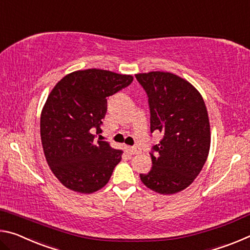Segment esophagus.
I'll list each match as a JSON object with an SVG mask.
<instances>
[{
  "mask_svg": "<svg viewBox=\"0 0 250 250\" xmlns=\"http://www.w3.org/2000/svg\"><path fill=\"white\" fill-rule=\"evenodd\" d=\"M129 151L131 154H139L141 152V149L139 146H132V147H129Z\"/></svg>",
  "mask_w": 250,
  "mask_h": 250,
  "instance_id": "obj_1",
  "label": "esophagus"
}]
</instances>
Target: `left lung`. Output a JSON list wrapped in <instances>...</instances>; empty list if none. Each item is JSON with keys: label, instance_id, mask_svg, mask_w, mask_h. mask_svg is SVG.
<instances>
[{"label": "left lung", "instance_id": "1", "mask_svg": "<svg viewBox=\"0 0 250 250\" xmlns=\"http://www.w3.org/2000/svg\"><path fill=\"white\" fill-rule=\"evenodd\" d=\"M135 78L147 96L151 133L163 134L150 152V172L140 179L160 194L183 191L200 174L208 155L210 131L204 100L191 83L171 73L151 71Z\"/></svg>", "mask_w": 250, "mask_h": 250}]
</instances>
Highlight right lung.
I'll return each instance as SVG.
<instances>
[{
    "instance_id": "1",
    "label": "right lung",
    "mask_w": 250,
    "mask_h": 250,
    "mask_svg": "<svg viewBox=\"0 0 250 250\" xmlns=\"http://www.w3.org/2000/svg\"><path fill=\"white\" fill-rule=\"evenodd\" d=\"M133 82L130 75L103 69L74 71L58 82L41 116V139L55 176L71 191L89 194L108 183L121 161L99 135L107 98Z\"/></svg>"
}]
</instances>
